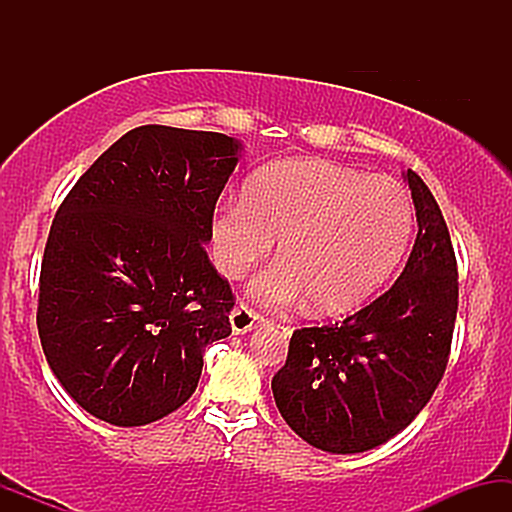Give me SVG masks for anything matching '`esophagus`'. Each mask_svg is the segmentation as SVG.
Returning <instances> with one entry per match:
<instances>
[{
  "label": "esophagus",
  "instance_id": "esophagus-1",
  "mask_svg": "<svg viewBox=\"0 0 512 512\" xmlns=\"http://www.w3.org/2000/svg\"><path fill=\"white\" fill-rule=\"evenodd\" d=\"M262 317L255 313V310L248 308V305H238V308H233L231 313V327L236 334H248L252 327L262 325Z\"/></svg>",
  "mask_w": 512,
  "mask_h": 512
}]
</instances>
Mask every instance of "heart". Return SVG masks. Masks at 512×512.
I'll use <instances>...</instances> for the list:
<instances>
[{
	"label": "heart",
	"instance_id": "heart-1",
	"mask_svg": "<svg viewBox=\"0 0 512 512\" xmlns=\"http://www.w3.org/2000/svg\"><path fill=\"white\" fill-rule=\"evenodd\" d=\"M414 231L409 192L387 175L289 158L262 168L245 197L214 211V262L240 279L274 250L281 260L250 284L267 308H296L310 298L317 313H346L390 279Z\"/></svg>",
	"mask_w": 512,
	"mask_h": 512
}]
</instances>
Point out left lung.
Wrapping results in <instances>:
<instances>
[{"mask_svg":"<svg viewBox=\"0 0 512 512\" xmlns=\"http://www.w3.org/2000/svg\"><path fill=\"white\" fill-rule=\"evenodd\" d=\"M416 233L407 267L344 322L296 330L274 402L317 450L351 455L404 431L443 378L457 317V260L426 182L407 170Z\"/></svg>","mask_w":512,"mask_h":512,"instance_id":"obj_1","label":"left lung"}]
</instances>
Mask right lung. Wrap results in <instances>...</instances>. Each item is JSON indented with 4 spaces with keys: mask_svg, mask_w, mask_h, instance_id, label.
I'll return each instance as SVG.
<instances>
[{
    "mask_svg": "<svg viewBox=\"0 0 512 512\" xmlns=\"http://www.w3.org/2000/svg\"><path fill=\"white\" fill-rule=\"evenodd\" d=\"M240 158L219 132L144 125L76 180L40 267L38 334L69 397L113 426H144L197 390L204 349L236 298L204 245Z\"/></svg>",
    "mask_w": 512,
    "mask_h": 512,
    "instance_id": "1",
    "label": "right lung"
}]
</instances>
